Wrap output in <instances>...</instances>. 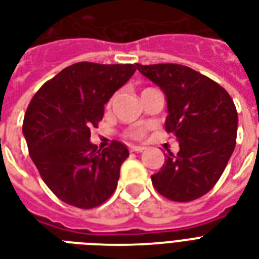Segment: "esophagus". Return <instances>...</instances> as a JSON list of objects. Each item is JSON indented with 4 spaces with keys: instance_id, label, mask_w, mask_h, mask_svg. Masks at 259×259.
Here are the masks:
<instances>
[{
    "instance_id": "34e87169",
    "label": "esophagus",
    "mask_w": 259,
    "mask_h": 259,
    "mask_svg": "<svg viewBox=\"0 0 259 259\" xmlns=\"http://www.w3.org/2000/svg\"><path fill=\"white\" fill-rule=\"evenodd\" d=\"M144 150L143 146H130V151H135V152H142Z\"/></svg>"
}]
</instances>
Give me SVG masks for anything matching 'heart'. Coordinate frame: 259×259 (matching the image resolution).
I'll return each instance as SVG.
<instances>
[{
  "mask_svg": "<svg viewBox=\"0 0 259 259\" xmlns=\"http://www.w3.org/2000/svg\"><path fill=\"white\" fill-rule=\"evenodd\" d=\"M144 135L143 127H132L128 128L127 131L124 132V136L128 139H142Z\"/></svg>",
  "mask_w": 259,
  "mask_h": 259,
  "instance_id": "b5f03b06",
  "label": "heart"
}]
</instances>
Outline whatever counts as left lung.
I'll return each mask as SVG.
<instances>
[{
  "mask_svg": "<svg viewBox=\"0 0 259 259\" xmlns=\"http://www.w3.org/2000/svg\"><path fill=\"white\" fill-rule=\"evenodd\" d=\"M136 67L166 94V132L180 142L177 155L169 152L161 170L151 176L152 185L171 201L201 197L219 181L235 148V104L218 82L188 66L136 63Z\"/></svg>",
  "mask_w": 259,
  "mask_h": 259,
  "instance_id": "left-lung-1",
  "label": "left lung"
}]
</instances>
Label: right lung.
<instances>
[{
    "mask_svg": "<svg viewBox=\"0 0 259 259\" xmlns=\"http://www.w3.org/2000/svg\"><path fill=\"white\" fill-rule=\"evenodd\" d=\"M136 70L135 65L78 62L47 81L32 97L23 123L28 151L46 185L66 204L90 209L116 190L128 148L113 140L97 150L90 130L104 105Z\"/></svg>",
    "mask_w": 259,
    "mask_h": 259,
    "instance_id": "obj_1",
    "label": "right lung"
}]
</instances>
